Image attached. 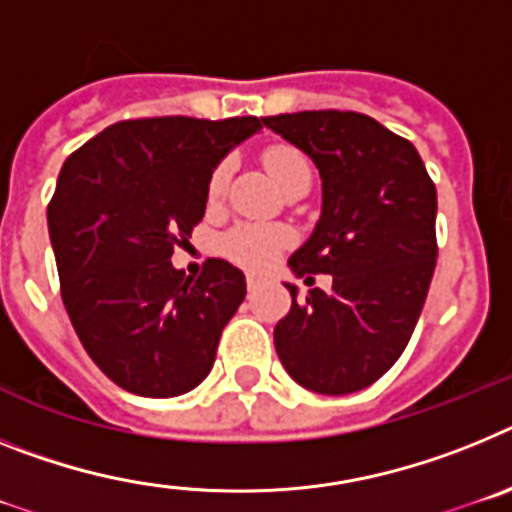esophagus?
<instances>
[{"label":"esophagus","mask_w":512,"mask_h":512,"mask_svg":"<svg viewBox=\"0 0 512 512\" xmlns=\"http://www.w3.org/2000/svg\"><path fill=\"white\" fill-rule=\"evenodd\" d=\"M260 283H262L260 275H255V273L247 275V288H250V291H257V288H260Z\"/></svg>","instance_id":"34e87169"}]
</instances>
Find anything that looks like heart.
I'll list each match as a JSON object with an SVG mask.
<instances>
[{
    "mask_svg": "<svg viewBox=\"0 0 512 512\" xmlns=\"http://www.w3.org/2000/svg\"><path fill=\"white\" fill-rule=\"evenodd\" d=\"M262 162H265L270 177H273L275 185L281 190L286 188L288 182L296 180V177L311 175L309 162H306L304 154L291 149V146H273V149L265 151ZM226 182H229V167L219 164L213 170L211 180H208V201H219L226 190ZM288 242H291V237H288L286 229L262 224H244L226 234L224 250L226 255L234 257L242 265H247V268L260 270L268 268L270 262L286 250Z\"/></svg>",
    "mask_w": 512,
    "mask_h": 512,
    "instance_id": "obj_1",
    "label": "heart"
}]
</instances>
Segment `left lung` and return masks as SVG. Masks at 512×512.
I'll return each mask as SVG.
<instances>
[{
    "mask_svg": "<svg viewBox=\"0 0 512 512\" xmlns=\"http://www.w3.org/2000/svg\"><path fill=\"white\" fill-rule=\"evenodd\" d=\"M322 177V213L288 257L296 278L332 275L275 324V350L296 384L353 394L381 379L410 342L433 281L438 198L420 154L368 115L306 110L262 118Z\"/></svg>",
    "mask_w": 512,
    "mask_h": 512,
    "instance_id": "obj_1",
    "label": "left lung"
}]
</instances>
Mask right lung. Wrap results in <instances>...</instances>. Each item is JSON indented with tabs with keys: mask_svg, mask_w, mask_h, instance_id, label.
Instances as JSON below:
<instances>
[{
	"mask_svg": "<svg viewBox=\"0 0 512 512\" xmlns=\"http://www.w3.org/2000/svg\"><path fill=\"white\" fill-rule=\"evenodd\" d=\"M260 118H141L97 133L64 162L48 234L69 319L105 376L139 397H180L211 373L247 283L211 257L172 265L206 213L208 180Z\"/></svg>",
	"mask_w": 512,
	"mask_h": 512,
	"instance_id": "1",
	"label": "right lung"
}]
</instances>
